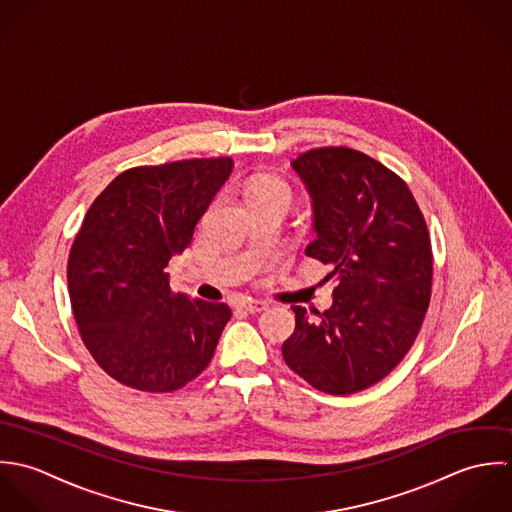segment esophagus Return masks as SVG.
<instances>
[{
    "label": "esophagus",
    "instance_id": "esophagus-1",
    "mask_svg": "<svg viewBox=\"0 0 512 512\" xmlns=\"http://www.w3.org/2000/svg\"><path fill=\"white\" fill-rule=\"evenodd\" d=\"M239 308L245 310V312H261V310L269 308V303L267 301H255V299H243L239 303Z\"/></svg>",
    "mask_w": 512,
    "mask_h": 512
}]
</instances>
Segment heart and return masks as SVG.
I'll list each match as a JSON object with an SVG mask.
<instances>
[{
  "label": "heart",
  "instance_id": "heart-1",
  "mask_svg": "<svg viewBox=\"0 0 512 512\" xmlns=\"http://www.w3.org/2000/svg\"><path fill=\"white\" fill-rule=\"evenodd\" d=\"M243 194L251 207L283 202L293 204V186L279 174H259L243 182Z\"/></svg>",
  "mask_w": 512,
  "mask_h": 512
}]
</instances>
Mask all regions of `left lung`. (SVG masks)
<instances>
[{"label": "left lung", "instance_id": "left-lung-1", "mask_svg": "<svg viewBox=\"0 0 512 512\" xmlns=\"http://www.w3.org/2000/svg\"><path fill=\"white\" fill-rule=\"evenodd\" d=\"M312 198L308 257L330 265L332 307H293L287 366L320 392L346 396L406 356L431 299L433 255L408 184L364 152L314 148L293 162Z\"/></svg>", "mask_w": 512, "mask_h": 512}]
</instances>
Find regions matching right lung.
<instances>
[{
    "label": "right lung",
    "mask_w": 512,
    "mask_h": 512,
    "mask_svg": "<svg viewBox=\"0 0 512 512\" xmlns=\"http://www.w3.org/2000/svg\"><path fill=\"white\" fill-rule=\"evenodd\" d=\"M231 168L227 156L136 166L89 207L67 263L71 308L87 350L122 386L174 392L211 362L231 308L174 293L166 267Z\"/></svg>",
    "instance_id": "1"
}]
</instances>
